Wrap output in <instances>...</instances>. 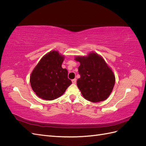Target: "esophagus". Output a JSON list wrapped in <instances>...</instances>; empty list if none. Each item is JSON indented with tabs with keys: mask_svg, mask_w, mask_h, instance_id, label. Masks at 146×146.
<instances>
[{
	"mask_svg": "<svg viewBox=\"0 0 146 146\" xmlns=\"http://www.w3.org/2000/svg\"><path fill=\"white\" fill-rule=\"evenodd\" d=\"M72 83H74V84H76V83H77V79H76V78H74V79H73V80H72Z\"/></svg>",
	"mask_w": 146,
	"mask_h": 146,
	"instance_id": "esophagus-1",
	"label": "esophagus"
}]
</instances>
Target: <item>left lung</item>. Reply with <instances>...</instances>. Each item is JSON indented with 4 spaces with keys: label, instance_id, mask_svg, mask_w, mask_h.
Returning <instances> with one entry per match:
<instances>
[{
    "label": "left lung",
    "instance_id": "1",
    "mask_svg": "<svg viewBox=\"0 0 146 146\" xmlns=\"http://www.w3.org/2000/svg\"><path fill=\"white\" fill-rule=\"evenodd\" d=\"M75 60L80 63V78L77 85L83 98L94 103L107 99L113 89L115 77L105 60L94 52L87 56H77Z\"/></svg>",
    "mask_w": 146,
    "mask_h": 146
}]
</instances>
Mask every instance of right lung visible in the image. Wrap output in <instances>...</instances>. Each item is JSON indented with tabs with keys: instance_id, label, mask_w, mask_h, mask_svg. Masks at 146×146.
<instances>
[{
	"instance_id": "add662e5",
	"label": "right lung",
	"mask_w": 146,
	"mask_h": 146,
	"mask_svg": "<svg viewBox=\"0 0 146 146\" xmlns=\"http://www.w3.org/2000/svg\"><path fill=\"white\" fill-rule=\"evenodd\" d=\"M64 56L53 50L44 56L31 74L30 85L39 98L52 100L62 96L72 82L61 67Z\"/></svg>"
}]
</instances>
